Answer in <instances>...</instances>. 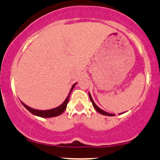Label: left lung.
<instances>
[{
    "label": "left lung",
    "instance_id": "left-lung-1",
    "mask_svg": "<svg viewBox=\"0 0 160 160\" xmlns=\"http://www.w3.org/2000/svg\"><path fill=\"white\" fill-rule=\"evenodd\" d=\"M88 94H89V98H90V100H91V103H92V104H93V107H94L95 110L98 111V112H100V114L104 115V116H115V114L109 113V112H106V111H104V110H103V109H101L100 108H99V107H98V106L96 105V103H94V100H93L92 98H91V94H90V93H88ZM120 114H121V113H120Z\"/></svg>",
    "mask_w": 160,
    "mask_h": 160
}]
</instances>
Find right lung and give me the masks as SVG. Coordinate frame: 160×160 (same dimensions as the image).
Here are the masks:
<instances>
[{
	"label": "right lung",
	"mask_w": 160,
	"mask_h": 160,
	"mask_svg": "<svg viewBox=\"0 0 160 160\" xmlns=\"http://www.w3.org/2000/svg\"><path fill=\"white\" fill-rule=\"evenodd\" d=\"M75 85H76V83H75L74 85L72 86L70 91H69V94H68L67 98H66L65 101H64L63 103L61 104V105L59 106V107H56V108L51 109H47V110H40V109H35L32 108V107H28V106L26 105V104H25L22 101H21V103H22V105L24 106V107H26V108L28 109V110L31 113L35 115V116H39V117H42V118L55 117V116H60V115L62 114V112L65 111V109H66V107H67L68 102H69V97H70L71 92L72 91V90H73V88H74Z\"/></svg>",
	"instance_id": "obj_1"
}]
</instances>
